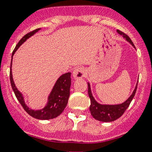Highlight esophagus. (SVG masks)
<instances>
[{
    "label": "esophagus",
    "mask_w": 152,
    "mask_h": 152,
    "mask_svg": "<svg viewBox=\"0 0 152 152\" xmlns=\"http://www.w3.org/2000/svg\"><path fill=\"white\" fill-rule=\"evenodd\" d=\"M85 70L84 67H78L73 70V76L74 77V79H81V78H83L84 76H85Z\"/></svg>",
    "instance_id": "esophagus-1"
}]
</instances>
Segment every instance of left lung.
<instances>
[{"mask_svg": "<svg viewBox=\"0 0 152 152\" xmlns=\"http://www.w3.org/2000/svg\"><path fill=\"white\" fill-rule=\"evenodd\" d=\"M118 33L121 35H123L124 38H126L128 42L132 45V46L134 47V44H133L132 41L131 40L129 36L124 33L123 31L120 30H117ZM88 85V95L90 99V102H91V104L90 106V111L91 113L92 116L96 120L99 121L103 122H111L113 121L117 120L118 118L121 117L122 115L124 114V112L126 110L131 103L132 100L134 98V95H135L136 90H137V84L136 85L135 89L133 91L132 94L131 95L129 98L124 103L121 104H116V105H102L98 103L93 98V95H92L91 90H90V84H87Z\"/></svg>", "mask_w": 152, "mask_h": 152, "instance_id": "8db88e82", "label": "left lung"}]
</instances>
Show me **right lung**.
Returning <instances> with one entry per match:
<instances>
[{
  "label": "right lung",
  "mask_w": 152,
  "mask_h": 152,
  "mask_svg": "<svg viewBox=\"0 0 152 152\" xmlns=\"http://www.w3.org/2000/svg\"><path fill=\"white\" fill-rule=\"evenodd\" d=\"M39 30V28H37L32 31L26 34L24 37H23L22 39L19 41L18 45L14 49L12 52V56L14 55L15 52L18 50V48L28 38L31 36L36 33L37 31ZM70 73H67L65 74L62 75L58 79L50 93V96L48 97V102L46 106L43 109L39 110H34L31 109H29L25 102H24L23 97L22 94L18 90L17 87H15V83H14L13 79H12V62H11L10 66V82L12 85V90L15 93V96L19 101L20 104L23 107L25 111L32 116L33 118L39 120H49V119L54 118L58 117L61 113L65 110V107L67 106V101H68L69 96H70V84H71V78H70Z\"/></svg>",
  "instance_id": "1"
}]
</instances>
